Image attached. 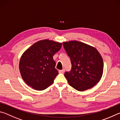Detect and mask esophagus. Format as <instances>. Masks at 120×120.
Listing matches in <instances>:
<instances>
[{"label": "esophagus", "mask_w": 120, "mask_h": 120, "mask_svg": "<svg viewBox=\"0 0 120 120\" xmlns=\"http://www.w3.org/2000/svg\"><path fill=\"white\" fill-rule=\"evenodd\" d=\"M59 73H61V74H64V69L60 70L59 71Z\"/></svg>", "instance_id": "obj_1"}]
</instances>
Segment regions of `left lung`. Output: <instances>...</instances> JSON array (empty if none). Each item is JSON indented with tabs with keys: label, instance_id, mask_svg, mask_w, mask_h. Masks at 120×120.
I'll return each mask as SVG.
<instances>
[{
	"label": "left lung",
	"instance_id": "obj_1",
	"mask_svg": "<svg viewBox=\"0 0 120 120\" xmlns=\"http://www.w3.org/2000/svg\"><path fill=\"white\" fill-rule=\"evenodd\" d=\"M63 45L72 65L70 71L64 73L69 84L80 92L92 88L101 80L103 72V59L98 51L77 41L64 42Z\"/></svg>",
	"mask_w": 120,
	"mask_h": 120
}]
</instances>
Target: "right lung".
I'll return each instance as SVG.
<instances>
[{
  "label": "right lung",
  "mask_w": 120,
  "mask_h": 120,
  "mask_svg": "<svg viewBox=\"0 0 120 120\" xmlns=\"http://www.w3.org/2000/svg\"><path fill=\"white\" fill-rule=\"evenodd\" d=\"M61 46V43L44 40L36 42L23 53L19 68L22 78L28 86L42 90L53 84L59 74L53 56Z\"/></svg>",
  "instance_id": "obj_1"
}]
</instances>
